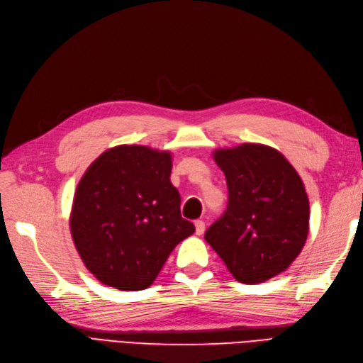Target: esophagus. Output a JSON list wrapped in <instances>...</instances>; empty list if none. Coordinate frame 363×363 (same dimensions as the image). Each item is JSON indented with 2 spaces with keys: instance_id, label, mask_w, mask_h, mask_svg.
Returning a JSON list of instances; mask_svg holds the SVG:
<instances>
[{
  "instance_id": "obj_1",
  "label": "esophagus",
  "mask_w": 363,
  "mask_h": 363,
  "mask_svg": "<svg viewBox=\"0 0 363 363\" xmlns=\"http://www.w3.org/2000/svg\"><path fill=\"white\" fill-rule=\"evenodd\" d=\"M194 225H196V235H203L205 223L202 220H197V221H194Z\"/></svg>"
}]
</instances>
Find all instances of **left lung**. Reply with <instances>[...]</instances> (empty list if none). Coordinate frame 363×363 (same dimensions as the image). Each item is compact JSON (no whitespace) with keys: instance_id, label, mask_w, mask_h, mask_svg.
<instances>
[{"instance_id":"1","label":"left lung","mask_w":363,"mask_h":363,"mask_svg":"<svg viewBox=\"0 0 363 363\" xmlns=\"http://www.w3.org/2000/svg\"><path fill=\"white\" fill-rule=\"evenodd\" d=\"M229 205L205 233L230 274L244 284L264 283L296 259L310 232V200L289 160L275 147L242 143L220 147Z\"/></svg>"}]
</instances>
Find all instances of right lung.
Returning a JSON list of instances; mask_svg holds the SVG:
<instances>
[{"instance_id": "add662e5", "label": "right lung", "mask_w": 363, "mask_h": 363, "mask_svg": "<svg viewBox=\"0 0 363 363\" xmlns=\"http://www.w3.org/2000/svg\"><path fill=\"white\" fill-rule=\"evenodd\" d=\"M172 152L143 145L104 151L80 178L70 232L86 269L124 291L150 287L173 248L194 233L170 182Z\"/></svg>"}]
</instances>
